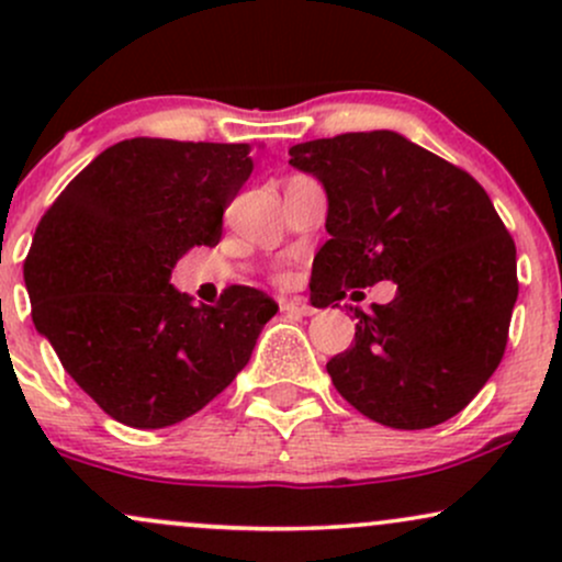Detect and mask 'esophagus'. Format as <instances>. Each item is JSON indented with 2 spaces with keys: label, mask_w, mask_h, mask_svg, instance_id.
Wrapping results in <instances>:
<instances>
[{
  "label": "esophagus",
  "mask_w": 562,
  "mask_h": 562,
  "mask_svg": "<svg viewBox=\"0 0 562 562\" xmlns=\"http://www.w3.org/2000/svg\"><path fill=\"white\" fill-rule=\"evenodd\" d=\"M282 312L299 314V317H312L314 306H308V303L301 299H290V301H282Z\"/></svg>",
  "instance_id": "34e87169"
}]
</instances>
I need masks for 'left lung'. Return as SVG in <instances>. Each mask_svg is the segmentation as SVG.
Wrapping results in <instances>:
<instances>
[{
    "instance_id": "1",
    "label": "left lung",
    "mask_w": 562,
    "mask_h": 562,
    "mask_svg": "<svg viewBox=\"0 0 562 562\" xmlns=\"http://www.w3.org/2000/svg\"><path fill=\"white\" fill-rule=\"evenodd\" d=\"M290 164L327 192L314 306L396 282L391 303L353 308V344L327 362L333 385L389 428L447 423L499 367L518 299L515 243L486 190L389 128L293 145Z\"/></svg>"
}]
</instances>
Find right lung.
<instances>
[{
  "instance_id": "add662e5",
  "label": "right lung",
  "mask_w": 562,
  "mask_h": 562,
  "mask_svg": "<svg viewBox=\"0 0 562 562\" xmlns=\"http://www.w3.org/2000/svg\"><path fill=\"white\" fill-rule=\"evenodd\" d=\"M250 145L134 137L108 147L38 222L23 263L31 317L113 420L166 428L203 409L248 364L277 314L232 285L192 306L171 269L222 240L224 209L254 171Z\"/></svg>"
}]
</instances>
